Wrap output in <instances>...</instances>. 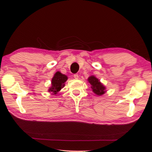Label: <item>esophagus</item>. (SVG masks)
<instances>
[{
	"mask_svg": "<svg viewBox=\"0 0 152 152\" xmlns=\"http://www.w3.org/2000/svg\"><path fill=\"white\" fill-rule=\"evenodd\" d=\"M73 77H74V78L75 79H79V75L78 74H74V75H73Z\"/></svg>",
	"mask_w": 152,
	"mask_h": 152,
	"instance_id": "34e87169",
	"label": "esophagus"
}]
</instances>
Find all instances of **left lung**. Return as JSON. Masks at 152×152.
Returning a JSON list of instances; mask_svg holds the SVG:
<instances>
[{
	"label": "left lung",
	"mask_w": 152,
	"mask_h": 152,
	"mask_svg": "<svg viewBox=\"0 0 152 152\" xmlns=\"http://www.w3.org/2000/svg\"><path fill=\"white\" fill-rule=\"evenodd\" d=\"M88 82L91 85V88L93 89V93L96 95L101 96L106 93V87L100 82L99 80L94 75L90 76L88 78Z\"/></svg>",
	"instance_id": "1"
}]
</instances>
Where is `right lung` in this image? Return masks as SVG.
<instances>
[{
  "label": "right lung",
  "instance_id": "obj_1",
  "mask_svg": "<svg viewBox=\"0 0 152 152\" xmlns=\"http://www.w3.org/2000/svg\"><path fill=\"white\" fill-rule=\"evenodd\" d=\"M67 79L68 77L66 75L62 74L61 72H57L53 77L51 86L50 87L48 91L50 92L53 94H56L65 86L64 84Z\"/></svg>",
  "mask_w": 152,
  "mask_h": 152
}]
</instances>
